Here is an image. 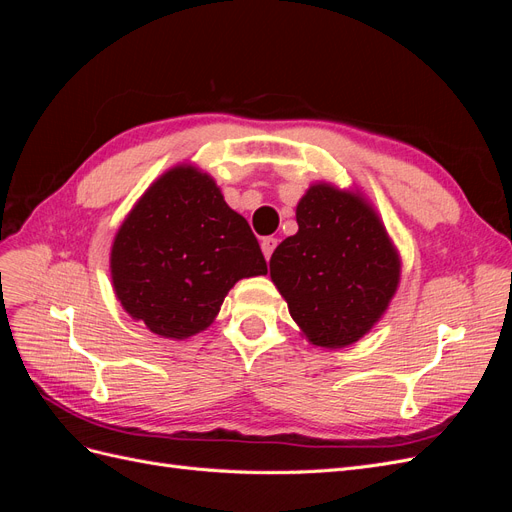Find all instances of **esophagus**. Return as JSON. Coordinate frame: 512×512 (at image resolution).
Masks as SVG:
<instances>
[{
    "label": "esophagus",
    "mask_w": 512,
    "mask_h": 512,
    "mask_svg": "<svg viewBox=\"0 0 512 512\" xmlns=\"http://www.w3.org/2000/svg\"><path fill=\"white\" fill-rule=\"evenodd\" d=\"M275 245H277V239H273V237H265V239H262L260 247H262V254H265L267 260L271 258V254H273V250H275Z\"/></svg>",
    "instance_id": "34e87169"
}]
</instances>
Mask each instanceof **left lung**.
Returning <instances> with one entry per match:
<instances>
[{
  "instance_id": "obj_1",
  "label": "left lung",
  "mask_w": 512,
  "mask_h": 512,
  "mask_svg": "<svg viewBox=\"0 0 512 512\" xmlns=\"http://www.w3.org/2000/svg\"><path fill=\"white\" fill-rule=\"evenodd\" d=\"M297 235L275 247L271 280L292 320L320 348H346L371 331L399 286L401 260L359 192L316 183L297 205Z\"/></svg>"
}]
</instances>
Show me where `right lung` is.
<instances>
[{
  "mask_svg": "<svg viewBox=\"0 0 512 512\" xmlns=\"http://www.w3.org/2000/svg\"><path fill=\"white\" fill-rule=\"evenodd\" d=\"M265 273L250 224L226 205L215 181L190 164L149 185L111 247L121 307L170 339L205 331L232 286Z\"/></svg>",
  "mask_w": 512,
  "mask_h": 512,
  "instance_id": "right-lung-1",
  "label": "right lung"
}]
</instances>
